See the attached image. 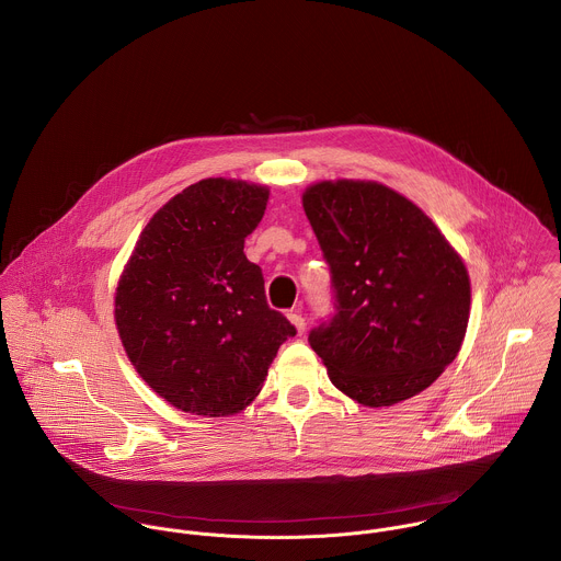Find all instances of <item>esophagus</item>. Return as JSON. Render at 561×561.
<instances>
[{
    "instance_id": "1",
    "label": "esophagus",
    "mask_w": 561,
    "mask_h": 561,
    "mask_svg": "<svg viewBox=\"0 0 561 561\" xmlns=\"http://www.w3.org/2000/svg\"><path fill=\"white\" fill-rule=\"evenodd\" d=\"M287 318H289V320H291V324L296 327L298 335H302V333H305V329H307V322H305V318L300 316V311H291V313H287Z\"/></svg>"
}]
</instances>
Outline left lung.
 Instances as JSON below:
<instances>
[{"mask_svg": "<svg viewBox=\"0 0 561 561\" xmlns=\"http://www.w3.org/2000/svg\"><path fill=\"white\" fill-rule=\"evenodd\" d=\"M302 206L331 270L335 313L309 333L329 378L366 407L420 393L466 335L459 254L413 202L378 183H320Z\"/></svg>", "mask_w": 561, "mask_h": 561, "instance_id": "1", "label": "left lung"}]
</instances>
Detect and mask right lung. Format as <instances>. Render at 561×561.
<instances>
[{
  "label": "right lung",
  "instance_id": "1",
  "mask_svg": "<svg viewBox=\"0 0 561 561\" xmlns=\"http://www.w3.org/2000/svg\"><path fill=\"white\" fill-rule=\"evenodd\" d=\"M267 195L226 179L191 185L150 219L122 274L115 322L128 359L187 413L230 415L250 404L296 335L243 254Z\"/></svg>",
  "mask_w": 561,
  "mask_h": 561
}]
</instances>
